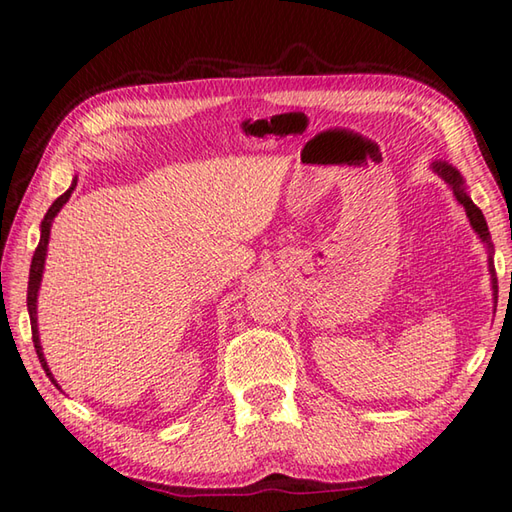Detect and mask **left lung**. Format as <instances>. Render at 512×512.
I'll return each instance as SVG.
<instances>
[{
    "label": "left lung",
    "instance_id": "obj_1",
    "mask_svg": "<svg viewBox=\"0 0 512 512\" xmlns=\"http://www.w3.org/2000/svg\"><path fill=\"white\" fill-rule=\"evenodd\" d=\"M434 170H436L438 175H441V177L445 179L447 184L452 186V191H454V195H456V200H459V202L463 204L465 213H468L472 229L477 231V233H479V238L488 245V251H490V274H492V283H497V279H495V265H492V242H490V231H488V224H486V218H483L481 209H479L477 204H474V202L470 200V195L465 193V188H463V179H461V175H459V170L452 168L450 164H445V161H436V164H434Z\"/></svg>",
    "mask_w": 512,
    "mask_h": 512
}]
</instances>
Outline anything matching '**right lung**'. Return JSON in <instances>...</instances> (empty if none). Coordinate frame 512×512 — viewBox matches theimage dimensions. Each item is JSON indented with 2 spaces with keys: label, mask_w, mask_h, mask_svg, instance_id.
Masks as SVG:
<instances>
[{
  "label": "right lung",
  "mask_w": 512,
  "mask_h": 512,
  "mask_svg": "<svg viewBox=\"0 0 512 512\" xmlns=\"http://www.w3.org/2000/svg\"><path fill=\"white\" fill-rule=\"evenodd\" d=\"M76 188V179L74 184L69 186V191L62 193L56 202L49 206L47 215H44L42 220V233H40V242L38 247H35V254H33V261H31V272H29V290H26V306H29V317H31V333H33V344H35V353H38V360L42 364V369L47 371L49 380H53V375L49 373V366L44 362V355H42V346H40V337H38V317H35V303H38V290H40V281H42V270H44V256H47V245H49V233H51V222L56 218L58 211L62 209V204H67V200L71 197V191Z\"/></svg>",
  "instance_id": "obj_1"
}]
</instances>
